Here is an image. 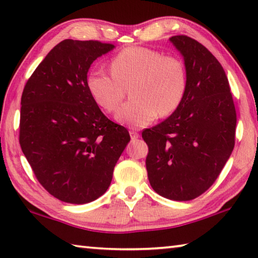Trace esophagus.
I'll use <instances>...</instances> for the list:
<instances>
[{
  "label": "esophagus",
  "mask_w": 258,
  "mask_h": 258,
  "mask_svg": "<svg viewBox=\"0 0 258 258\" xmlns=\"http://www.w3.org/2000/svg\"><path fill=\"white\" fill-rule=\"evenodd\" d=\"M130 135H131V139H132V140H137V139L140 138V134L137 132V131H134V130H131L130 131Z\"/></svg>",
  "instance_id": "obj_1"
}]
</instances>
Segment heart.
Returning <instances> with one entry per match:
<instances>
[{"instance_id": "1", "label": "heart", "mask_w": 258, "mask_h": 258, "mask_svg": "<svg viewBox=\"0 0 258 258\" xmlns=\"http://www.w3.org/2000/svg\"><path fill=\"white\" fill-rule=\"evenodd\" d=\"M111 74L103 69L92 71L86 87L98 106L113 112L125 97H130L116 113V120L133 127H143L157 116L167 117L180 107L186 90V74L182 61L163 55L159 51L141 46L121 50L110 60Z\"/></svg>"}]
</instances>
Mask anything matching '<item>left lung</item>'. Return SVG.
<instances>
[{
	"instance_id": "left-lung-1",
	"label": "left lung",
	"mask_w": 258,
	"mask_h": 258,
	"mask_svg": "<svg viewBox=\"0 0 258 258\" xmlns=\"http://www.w3.org/2000/svg\"><path fill=\"white\" fill-rule=\"evenodd\" d=\"M184 60V98L167 119L142 132L148 178L157 194L186 202L209 189L232 154L237 113L225 72L203 44L169 38Z\"/></svg>"
}]
</instances>
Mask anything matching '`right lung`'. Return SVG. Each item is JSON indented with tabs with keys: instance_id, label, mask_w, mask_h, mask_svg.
Wrapping results in <instances>:
<instances>
[{
	"instance_id": "1",
	"label": "right lung",
	"mask_w": 258,
	"mask_h": 258,
	"mask_svg": "<svg viewBox=\"0 0 258 258\" xmlns=\"http://www.w3.org/2000/svg\"><path fill=\"white\" fill-rule=\"evenodd\" d=\"M115 45L64 40L35 69L21 97V150L35 176L56 199L86 204L110 185L130 142L124 126L108 119L86 87L95 59Z\"/></svg>"
}]
</instances>
